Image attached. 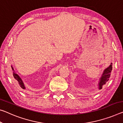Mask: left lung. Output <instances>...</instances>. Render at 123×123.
<instances>
[{
	"label": "left lung",
	"instance_id": "left-lung-1",
	"mask_svg": "<svg viewBox=\"0 0 123 123\" xmlns=\"http://www.w3.org/2000/svg\"><path fill=\"white\" fill-rule=\"evenodd\" d=\"M112 63H111V65L107 69L105 70L102 77L100 78V83H99V89H102L103 85H105L108 81V80L110 79L111 72H112Z\"/></svg>",
	"mask_w": 123,
	"mask_h": 123
}]
</instances>
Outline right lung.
Returning <instances> with one entry per match:
<instances>
[{
  "label": "right lung",
  "instance_id": "add662e5",
  "mask_svg": "<svg viewBox=\"0 0 123 123\" xmlns=\"http://www.w3.org/2000/svg\"><path fill=\"white\" fill-rule=\"evenodd\" d=\"M11 68L12 70V77L13 80H14L15 83L16 84L18 85L19 86H20L21 88L23 89H25V86L24 85V84H23L22 79H21V78L19 77L18 75H17V74L14 72V69H13V67L11 66Z\"/></svg>",
  "mask_w": 123,
  "mask_h": 123
}]
</instances>
